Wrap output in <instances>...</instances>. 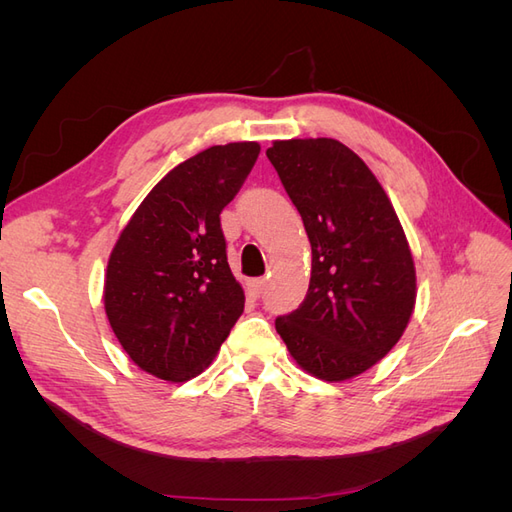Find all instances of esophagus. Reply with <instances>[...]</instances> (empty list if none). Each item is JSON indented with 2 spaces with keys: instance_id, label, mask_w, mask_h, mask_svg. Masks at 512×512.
Returning <instances> with one entry per match:
<instances>
[{
  "instance_id": "esophagus-1",
  "label": "esophagus",
  "mask_w": 512,
  "mask_h": 512,
  "mask_svg": "<svg viewBox=\"0 0 512 512\" xmlns=\"http://www.w3.org/2000/svg\"><path fill=\"white\" fill-rule=\"evenodd\" d=\"M265 286H267L265 277H254V280L247 282V294H250L252 299H258L260 294H262V290H265Z\"/></svg>"
}]
</instances>
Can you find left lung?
Returning <instances> with one entry per match:
<instances>
[{
	"instance_id": "8db88e82",
	"label": "left lung",
	"mask_w": 512,
	"mask_h": 512,
	"mask_svg": "<svg viewBox=\"0 0 512 512\" xmlns=\"http://www.w3.org/2000/svg\"><path fill=\"white\" fill-rule=\"evenodd\" d=\"M267 158L312 243L303 303L275 329L305 371L339 382L363 374L404 335L416 273L397 213L352 149L333 138L275 141Z\"/></svg>"
}]
</instances>
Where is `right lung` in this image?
Returning <instances> with one entry per match:
<instances>
[{"instance_id": "add662e5", "label": "right lung", "mask_w": 512, "mask_h": 512, "mask_svg": "<svg viewBox=\"0 0 512 512\" xmlns=\"http://www.w3.org/2000/svg\"><path fill=\"white\" fill-rule=\"evenodd\" d=\"M258 153V143L215 145L175 166L108 258V322L130 359L156 378L198 376L243 314L245 294L228 267L220 213Z\"/></svg>"}]
</instances>
